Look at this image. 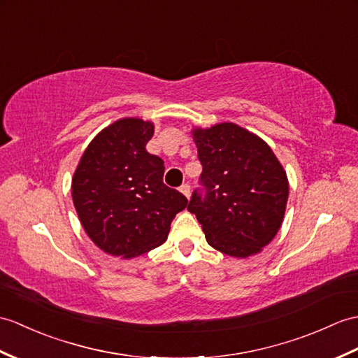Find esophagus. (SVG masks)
Here are the masks:
<instances>
[{
    "instance_id": "1",
    "label": "esophagus",
    "mask_w": 358,
    "mask_h": 358,
    "mask_svg": "<svg viewBox=\"0 0 358 358\" xmlns=\"http://www.w3.org/2000/svg\"><path fill=\"white\" fill-rule=\"evenodd\" d=\"M180 192H181L182 195H185L186 198L190 196V186L187 185V182H185V185L180 186Z\"/></svg>"
}]
</instances>
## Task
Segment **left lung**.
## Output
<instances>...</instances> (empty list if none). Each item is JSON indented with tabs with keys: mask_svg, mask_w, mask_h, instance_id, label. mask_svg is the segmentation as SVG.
I'll return each mask as SVG.
<instances>
[{
	"mask_svg": "<svg viewBox=\"0 0 358 358\" xmlns=\"http://www.w3.org/2000/svg\"><path fill=\"white\" fill-rule=\"evenodd\" d=\"M206 196L196 190L187 210L206 241L234 257L262 252L279 231L288 201V178L271 148L231 122L194 128Z\"/></svg>",
	"mask_w": 358,
	"mask_h": 358,
	"instance_id": "left-lung-1",
	"label": "left lung"
}]
</instances>
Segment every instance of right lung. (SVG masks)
I'll use <instances>...</instances> for the list:
<instances>
[{
	"label": "right lung",
	"mask_w": 358,
	"mask_h": 358,
	"mask_svg": "<svg viewBox=\"0 0 358 358\" xmlns=\"http://www.w3.org/2000/svg\"><path fill=\"white\" fill-rule=\"evenodd\" d=\"M152 136V122L115 120L90 141L73 173L82 227L101 250L122 259L162 245L187 206L185 195L163 182V160L146 151Z\"/></svg>",
	"instance_id": "obj_1"
}]
</instances>
